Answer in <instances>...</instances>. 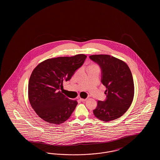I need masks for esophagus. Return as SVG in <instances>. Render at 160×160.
<instances>
[{"instance_id":"34e87169","label":"esophagus","mask_w":160,"mask_h":160,"mask_svg":"<svg viewBox=\"0 0 160 160\" xmlns=\"http://www.w3.org/2000/svg\"><path fill=\"white\" fill-rule=\"evenodd\" d=\"M80 100L81 101H82V102H84V101H86L87 99L86 98V99H83V98H80Z\"/></svg>"}]
</instances>
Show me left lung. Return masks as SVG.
<instances>
[{
    "instance_id": "8db88e82",
    "label": "left lung",
    "mask_w": 160,
    "mask_h": 160,
    "mask_svg": "<svg viewBox=\"0 0 160 160\" xmlns=\"http://www.w3.org/2000/svg\"><path fill=\"white\" fill-rule=\"evenodd\" d=\"M89 58L99 65L101 82L106 88V99L98 101L93 114L102 121H112L122 116L132 102L134 86L131 70L125 62L110 55L95 54Z\"/></svg>"
}]
</instances>
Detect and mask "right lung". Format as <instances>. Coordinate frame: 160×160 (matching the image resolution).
<instances>
[{"mask_svg":"<svg viewBox=\"0 0 160 160\" xmlns=\"http://www.w3.org/2000/svg\"><path fill=\"white\" fill-rule=\"evenodd\" d=\"M83 54L58 57L41 62L31 74L28 97L31 106L46 122L61 124L76 108L77 102L63 95L59 89L63 81H68L86 58Z\"/></svg>","mask_w":160,"mask_h":160,"instance_id":"right-lung-1","label":"right lung"}]
</instances>
